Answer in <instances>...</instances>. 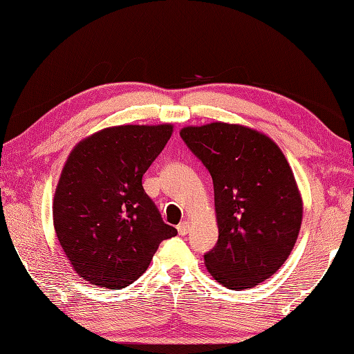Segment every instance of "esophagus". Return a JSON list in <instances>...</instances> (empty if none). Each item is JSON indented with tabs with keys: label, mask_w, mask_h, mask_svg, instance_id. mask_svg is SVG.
Masks as SVG:
<instances>
[{
	"label": "esophagus",
	"mask_w": 354,
	"mask_h": 354,
	"mask_svg": "<svg viewBox=\"0 0 354 354\" xmlns=\"http://www.w3.org/2000/svg\"><path fill=\"white\" fill-rule=\"evenodd\" d=\"M176 229H178V234L179 235H187L189 230H190V223L189 221H183Z\"/></svg>",
	"instance_id": "esophagus-1"
}]
</instances>
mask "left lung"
<instances>
[{
    "mask_svg": "<svg viewBox=\"0 0 354 354\" xmlns=\"http://www.w3.org/2000/svg\"><path fill=\"white\" fill-rule=\"evenodd\" d=\"M181 138L214 181L216 246L204 263L218 283L254 288L279 271L297 241L304 203L279 145L254 128L212 122Z\"/></svg>",
    "mask_w": 354,
    "mask_h": 354,
    "instance_id": "8db88e82",
    "label": "left lung"
}]
</instances>
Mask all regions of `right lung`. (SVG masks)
Masks as SVG:
<instances>
[{
  "mask_svg": "<svg viewBox=\"0 0 354 354\" xmlns=\"http://www.w3.org/2000/svg\"><path fill=\"white\" fill-rule=\"evenodd\" d=\"M171 124L108 127L77 144L57 184L53 218L74 271L88 283L125 288L145 272L162 240L178 234L145 194L142 176Z\"/></svg>",
  "mask_w": 354,
  "mask_h": 354,
  "instance_id": "1",
  "label": "right lung"
}]
</instances>
